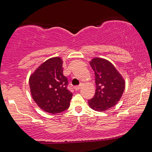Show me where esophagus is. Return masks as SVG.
<instances>
[{"mask_svg": "<svg viewBox=\"0 0 152 152\" xmlns=\"http://www.w3.org/2000/svg\"><path fill=\"white\" fill-rule=\"evenodd\" d=\"M81 87H82V85L77 86H75V87H74V89H75V91H79V90L81 88Z\"/></svg>", "mask_w": 152, "mask_h": 152, "instance_id": "obj_1", "label": "esophagus"}]
</instances>
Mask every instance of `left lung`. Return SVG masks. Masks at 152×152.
<instances>
[{
  "label": "left lung",
  "instance_id": "obj_1",
  "mask_svg": "<svg viewBox=\"0 0 152 152\" xmlns=\"http://www.w3.org/2000/svg\"><path fill=\"white\" fill-rule=\"evenodd\" d=\"M90 64L94 72L96 88L94 97L88 103L92 109L105 111L120 101L125 90V80L113 64L106 59L94 58Z\"/></svg>",
  "mask_w": 152,
  "mask_h": 152
}]
</instances>
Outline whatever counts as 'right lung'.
Returning <instances> with one entry per match:
<instances>
[{
	"label": "right lung",
	"instance_id": "1",
	"mask_svg": "<svg viewBox=\"0 0 152 152\" xmlns=\"http://www.w3.org/2000/svg\"><path fill=\"white\" fill-rule=\"evenodd\" d=\"M63 60L48 59L31 74L29 82L33 101L50 114L64 111L70 107L72 93L67 88L68 78L63 74Z\"/></svg>",
	"mask_w": 152,
	"mask_h": 152
}]
</instances>
